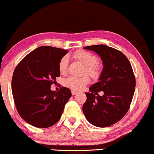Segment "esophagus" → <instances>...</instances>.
I'll list each match as a JSON object with an SVG mask.
<instances>
[{
  "mask_svg": "<svg viewBox=\"0 0 154 154\" xmlns=\"http://www.w3.org/2000/svg\"><path fill=\"white\" fill-rule=\"evenodd\" d=\"M77 93H78V92L75 91V90H72V95H76V94H77Z\"/></svg>",
  "mask_w": 154,
  "mask_h": 154,
  "instance_id": "1",
  "label": "esophagus"
}]
</instances>
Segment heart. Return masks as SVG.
I'll return each instance as SVG.
<instances>
[{"instance_id":"obj_1","label":"heart","mask_w":154,"mask_h":154,"mask_svg":"<svg viewBox=\"0 0 154 154\" xmlns=\"http://www.w3.org/2000/svg\"><path fill=\"white\" fill-rule=\"evenodd\" d=\"M74 58L85 64L84 74H88L92 79H97L100 77L102 73V66L97 62V58L95 54L83 50L75 51L73 54ZM68 57L64 56L60 59L59 62V70L61 74L64 75L67 72ZM90 79L88 76H83L81 77H69L64 80V86L72 90L79 91L82 90L88 83Z\"/></svg>"}]
</instances>
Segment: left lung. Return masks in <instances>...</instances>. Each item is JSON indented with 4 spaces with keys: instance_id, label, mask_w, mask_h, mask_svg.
<instances>
[{
    "instance_id": "8db88e82",
    "label": "left lung",
    "mask_w": 154,
    "mask_h": 154,
    "mask_svg": "<svg viewBox=\"0 0 154 154\" xmlns=\"http://www.w3.org/2000/svg\"><path fill=\"white\" fill-rule=\"evenodd\" d=\"M84 49L100 57L103 69L99 81L90 87V92H85L87 100L82 111L92 125L110 126L122 119L129 110L136 87L132 66L121 51L108 46L99 44ZM100 91L104 92L103 96L97 94Z\"/></svg>"
}]
</instances>
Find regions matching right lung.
<instances>
[{
  "mask_svg": "<svg viewBox=\"0 0 154 154\" xmlns=\"http://www.w3.org/2000/svg\"><path fill=\"white\" fill-rule=\"evenodd\" d=\"M67 50L52 47H38L18 64L12 77L11 90L20 116L41 128L54 125L60 119L64 105L71 97L69 88L58 92L51 85L60 76L59 62Z\"/></svg>",
  "mask_w": 154,
  "mask_h": 154,
  "instance_id": "1",
  "label": "right lung"
}]
</instances>
